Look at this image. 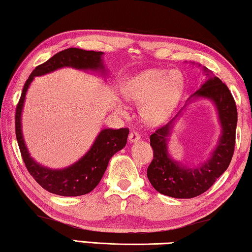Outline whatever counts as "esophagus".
Returning a JSON list of instances; mask_svg holds the SVG:
<instances>
[{
    "label": "esophagus",
    "instance_id": "esophagus-1",
    "mask_svg": "<svg viewBox=\"0 0 252 252\" xmlns=\"http://www.w3.org/2000/svg\"><path fill=\"white\" fill-rule=\"evenodd\" d=\"M140 138H141V136H140L139 132H136V131H132L131 133L129 134V141H130V142H136V141H139Z\"/></svg>",
    "mask_w": 252,
    "mask_h": 252
}]
</instances>
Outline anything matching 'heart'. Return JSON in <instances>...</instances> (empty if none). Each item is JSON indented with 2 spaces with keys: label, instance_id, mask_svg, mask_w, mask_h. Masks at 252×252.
Instances as JSON below:
<instances>
[{
  "label": "heart",
  "instance_id": "b5f03b06",
  "mask_svg": "<svg viewBox=\"0 0 252 252\" xmlns=\"http://www.w3.org/2000/svg\"><path fill=\"white\" fill-rule=\"evenodd\" d=\"M185 88V80L179 71L153 69L136 74L123 88V95L135 103L142 102L141 116L150 122H158L167 118L176 108ZM120 116L126 110L121 103L114 105Z\"/></svg>",
  "mask_w": 252,
  "mask_h": 252
}]
</instances>
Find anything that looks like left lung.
<instances>
[{
    "mask_svg": "<svg viewBox=\"0 0 252 252\" xmlns=\"http://www.w3.org/2000/svg\"><path fill=\"white\" fill-rule=\"evenodd\" d=\"M194 95L209 97L215 102L222 135L210 160L198 168H183L169 157L167 136L173 120L158 127L150 135L153 160L147 170L148 179L158 192L172 198L190 199L206 192L229 167L236 146L237 105L227 85L215 76L209 79Z\"/></svg>",
    "mask_w": 252,
    "mask_h": 252,
    "instance_id": "8db88e82",
    "label": "left lung"
}]
</instances>
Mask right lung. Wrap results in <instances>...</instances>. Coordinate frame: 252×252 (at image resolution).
<instances>
[{
	"instance_id": "right-lung-1",
	"label": "right lung",
	"mask_w": 252,
	"mask_h": 252,
	"mask_svg": "<svg viewBox=\"0 0 252 252\" xmlns=\"http://www.w3.org/2000/svg\"><path fill=\"white\" fill-rule=\"evenodd\" d=\"M102 52L85 51L70 48L60 51L48 61L37 65L25 82L22 94L15 110V134L20 148L21 156L30 174L39 185L51 193L64 195V197H78L94 189L99 185L108 167L109 160L114 153L126 146L129 135L127 127L121 129H104L100 132L87 155L76 163L63 170H50L37 164L32 160L25 147L22 132H21V111L23 108L25 93L34 76L49 73L59 67L72 66L75 69H103L101 61Z\"/></svg>"
}]
</instances>
